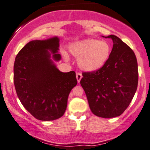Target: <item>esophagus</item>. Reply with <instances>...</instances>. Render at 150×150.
<instances>
[{"label": "esophagus", "instance_id": "obj_1", "mask_svg": "<svg viewBox=\"0 0 150 150\" xmlns=\"http://www.w3.org/2000/svg\"><path fill=\"white\" fill-rule=\"evenodd\" d=\"M82 78V74L81 72H77L76 73V79L78 81V83H79L81 79Z\"/></svg>", "mask_w": 150, "mask_h": 150}]
</instances>
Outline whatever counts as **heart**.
<instances>
[{
  "instance_id": "heart-1",
  "label": "heart",
  "mask_w": 150,
  "mask_h": 150,
  "mask_svg": "<svg viewBox=\"0 0 150 150\" xmlns=\"http://www.w3.org/2000/svg\"><path fill=\"white\" fill-rule=\"evenodd\" d=\"M69 52L82 69L93 71L105 64L110 54V46L106 41L89 39L76 42L69 46Z\"/></svg>"
}]
</instances>
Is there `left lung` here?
Instances as JSON below:
<instances>
[{"label": "left lung", "instance_id": "1", "mask_svg": "<svg viewBox=\"0 0 150 150\" xmlns=\"http://www.w3.org/2000/svg\"><path fill=\"white\" fill-rule=\"evenodd\" d=\"M107 62L93 71H83L80 83L95 115L111 118L122 114L133 98L138 83V67L134 52L115 35Z\"/></svg>", "mask_w": 150, "mask_h": 150}]
</instances>
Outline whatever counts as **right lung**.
Wrapping results in <instances>:
<instances>
[{
    "mask_svg": "<svg viewBox=\"0 0 150 150\" xmlns=\"http://www.w3.org/2000/svg\"><path fill=\"white\" fill-rule=\"evenodd\" d=\"M59 38L33 40L25 45L16 57L14 80L17 95L25 108L40 120L59 118L66 110L71 90L77 84L74 71L63 73L50 59H61Z\"/></svg>",
    "mask_w": 150,
    "mask_h": 150,
    "instance_id": "add662e5",
    "label": "right lung"
}]
</instances>
